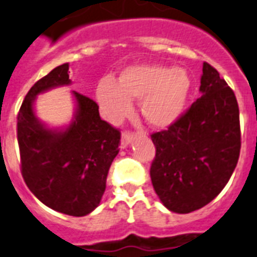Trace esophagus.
Wrapping results in <instances>:
<instances>
[{"label": "esophagus", "mask_w": 257, "mask_h": 257, "mask_svg": "<svg viewBox=\"0 0 257 257\" xmlns=\"http://www.w3.org/2000/svg\"><path fill=\"white\" fill-rule=\"evenodd\" d=\"M137 138V134L130 133V131H124L122 134V138H120V148H126L128 144H131Z\"/></svg>", "instance_id": "esophagus-1"}]
</instances>
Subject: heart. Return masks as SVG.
<instances>
[{
    "label": "heart",
    "mask_w": 257,
    "mask_h": 257,
    "mask_svg": "<svg viewBox=\"0 0 257 257\" xmlns=\"http://www.w3.org/2000/svg\"><path fill=\"white\" fill-rule=\"evenodd\" d=\"M190 88V76L181 67L137 65L120 72L117 83L110 79L101 80L96 97L113 120L130 111L131 100H142L140 111L147 123L166 128L185 111Z\"/></svg>",
    "instance_id": "1"
}]
</instances>
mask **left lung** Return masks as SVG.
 <instances>
[{
    "label": "left lung",
    "mask_w": 257,
    "mask_h": 257,
    "mask_svg": "<svg viewBox=\"0 0 257 257\" xmlns=\"http://www.w3.org/2000/svg\"><path fill=\"white\" fill-rule=\"evenodd\" d=\"M201 96L168 130L151 135L156 147L151 179L169 210L190 213L226 186L240 152L239 107L233 89L203 63Z\"/></svg>",
    "instance_id": "8db88e82"
}]
</instances>
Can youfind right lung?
Wrapping results in <instances>:
<instances>
[{
  "mask_svg": "<svg viewBox=\"0 0 257 257\" xmlns=\"http://www.w3.org/2000/svg\"><path fill=\"white\" fill-rule=\"evenodd\" d=\"M70 83L69 63L37 80L19 109L17 135L22 175L31 192L57 212L82 217L101 201L120 133L100 118L93 100L75 91L76 111L69 126L53 130L41 123L34 110L36 96Z\"/></svg>",
  "mask_w": 257,
  "mask_h": 257,
  "instance_id": "obj_1",
  "label": "right lung"
}]
</instances>
